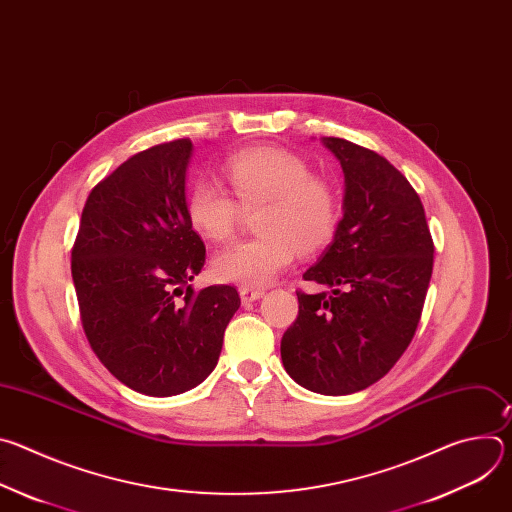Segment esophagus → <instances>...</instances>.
I'll return each instance as SVG.
<instances>
[{
  "label": "esophagus",
  "mask_w": 512,
  "mask_h": 512,
  "mask_svg": "<svg viewBox=\"0 0 512 512\" xmlns=\"http://www.w3.org/2000/svg\"><path fill=\"white\" fill-rule=\"evenodd\" d=\"M263 294H265L263 289H253V287H241L239 289V296H241L243 304H251V302L259 300V298H263Z\"/></svg>",
  "instance_id": "1"
}]
</instances>
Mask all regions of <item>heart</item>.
Wrapping results in <instances>:
<instances>
[{"mask_svg": "<svg viewBox=\"0 0 512 512\" xmlns=\"http://www.w3.org/2000/svg\"><path fill=\"white\" fill-rule=\"evenodd\" d=\"M225 176L243 208L257 214L255 239L233 243L212 257L218 281L261 287L271 283L296 255L324 247L338 223L334 188L312 176L310 166L279 148H251L225 162ZM192 229L208 241L229 239L239 221L241 207L212 180L192 184L186 198Z\"/></svg>", "mask_w": 512, "mask_h": 512, "instance_id": "heart-1", "label": "heart"}]
</instances>
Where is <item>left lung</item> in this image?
Wrapping results in <instances>:
<instances>
[{"label": "left lung", "instance_id": "left-lung-1", "mask_svg": "<svg viewBox=\"0 0 512 512\" xmlns=\"http://www.w3.org/2000/svg\"><path fill=\"white\" fill-rule=\"evenodd\" d=\"M344 174L342 221L298 291L300 312L281 338L287 375L320 395H350L383 379L409 346L433 269L425 210L383 156L322 137Z\"/></svg>", "mask_w": 512, "mask_h": 512}]
</instances>
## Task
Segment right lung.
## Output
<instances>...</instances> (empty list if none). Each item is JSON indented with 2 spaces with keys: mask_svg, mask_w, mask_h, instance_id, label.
Masks as SVG:
<instances>
[{
  "mask_svg": "<svg viewBox=\"0 0 512 512\" xmlns=\"http://www.w3.org/2000/svg\"><path fill=\"white\" fill-rule=\"evenodd\" d=\"M192 150L176 139L123 162L91 190L72 247L91 348L117 381L150 397L200 385L241 306L231 285H190L206 255L186 214Z\"/></svg>",
  "mask_w": 512,
  "mask_h": 512,
  "instance_id": "1",
  "label": "right lung"
}]
</instances>
